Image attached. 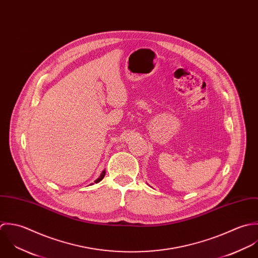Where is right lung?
<instances>
[{
    "mask_svg": "<svg viewBox=\"0 0 258 258\" xmlns=\"http://www.w3.org/2000/svg\"><path fill=\"white\" fill-rule=\"evenodd\" d=\"M104 174H105V169H104V170H103V172H102V174H101V175H100V177H99V178H98V179H96V181H95V182H96V183H98V182H100V181H101V180H102V179H103V177H104Z\"/></svg>",
    "mask_w": 258,
    "mask_h": 258,
    "instance_id": "1",
    "label": "right lung"
}]
</instances>
